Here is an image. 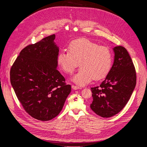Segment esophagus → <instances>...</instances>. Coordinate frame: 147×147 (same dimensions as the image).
Instances as JSON below:
<instances>
[{
  "mask_svg": "<svg viewBox=\"0 0 147 147\" xmlns=\"http://www.w3.org/2000/svg\"><path fill=\"white\" fill-rule=\"evenodd\" d=\"M72 89H74V90H78V89H81L80 87L77 86H75V85H72Z\"/></svg>",
  "mask_w": 147,
  "mask_h": 147,
  "instance_id": "34e87169",
  "label": "esophagus"
}]
</instances>
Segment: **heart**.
<instances>
[{"instance_id":"heart-1","label":"heart","mask_w":147,"mask_h":147,"mask_svg":"<svg viewBox=\"0 0 147 147\" xmlns=\"http://www.w3.org/2000/svg\"><path fill=\"white\" fill-rule=\"evenodd\" d=\"M113 60V53L109 47L83 38L72 41L69 51H61L57 57L61 69L69 74H72L80 63L82 68L72 78L80 86L94 79L99 80L106 77L112 69Z\"/></svg>"}]
</instances>
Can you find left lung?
I'll return each mask as SVG.
<instances>
[{
	"instance_id": "obj_1",
	"label": "left lung",
	"mask_w": 147,
	"mask_h": 147,
	"mask_svg": "<svg viewBox=\"0 0 147 147\" xmlns=\"http://www.w3.org/2000/svg\"><path fill=\"white\" fill-rule=\"evenodd\" d=\"M114 63L99 86L91 88V110L109 118L121 111L129 100L136 84V72L131 57L122 46L113 48Z\"/></svg>"
}]
</instances>
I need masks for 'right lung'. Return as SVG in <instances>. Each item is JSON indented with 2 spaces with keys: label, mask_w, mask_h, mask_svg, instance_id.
<instances>
[{
  "label": "right lung",
  "mask_w": 147,
  "mask_h": 147,
  "mask_svg": "<svg viewBox=\"0 0 147 147\" xmlns=\"http://www.w3.org/2000/svg\"><path fill=\"white\" fill-rule=\"evenodd\" d=\"M53 34L22 50L10 69L18 99L31 117L49 121L63 109L71 86L56 69L59 48Z\"/></svg>",
  "instance_id": "add662e5"
}]
</instances>
